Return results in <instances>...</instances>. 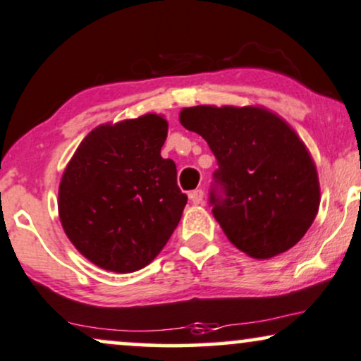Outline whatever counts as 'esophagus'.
<instances>
[{
	"mask_svg": "<svg viewBox=\"0 0 361 361\" xmlns=\"http://www.w3.org/2000/svg\"><path fill=\"white\" fill-rule=\"evenodd\" d=\"M203 198H205V193H203V190H193V192L190 193V200H192L195 205H200V203H203Z\"/></svg>",
	"mask_w": 361,
	"mask_h": 361,
	"instance_id": "34e87169",
	"label": "esophagus"
}]
</instances>
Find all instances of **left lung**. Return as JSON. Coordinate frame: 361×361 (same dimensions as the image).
<instances>
[{
  "label": "left lung",
  "mask_w": 361,
  "mask_h": 361,
  "mask_svg": "<svg viewBox=\"0 0 361 361\" xmlns=\"http://www.w3.org/2000/svg\"><path fill=\"white\" fill-rule=\"evenodd\" d=\"M180 123L202 136L219 161L212 214L238 250L271 259L305 237L319 208L310 149L282 117L260 106H193Z\"/></svg>",
  "instance_id": "8db88e82"
}]
</instances>
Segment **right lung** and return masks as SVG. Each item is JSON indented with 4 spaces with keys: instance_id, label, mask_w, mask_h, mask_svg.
I'll use <instances>...</instances> for the list:
<instances>
[{
    "instance_id": "obj_1",
    "label": "right lung",
    "mask_w": 361,
    "mask_h": 361,
    "mask_svg": "<svg viewBox=\"0 0 361 361\" xmlns=\"http://www.w3.org/2000/svg\"><path fill=\"white\" fill-rule=\"evenodd\" d=\"M159 114L97 126L73 153L59 186V216L68 240L97 267L134 272L171 237L186 205L176 164L161 147Z\"/></svg>"
}]
</instances>
